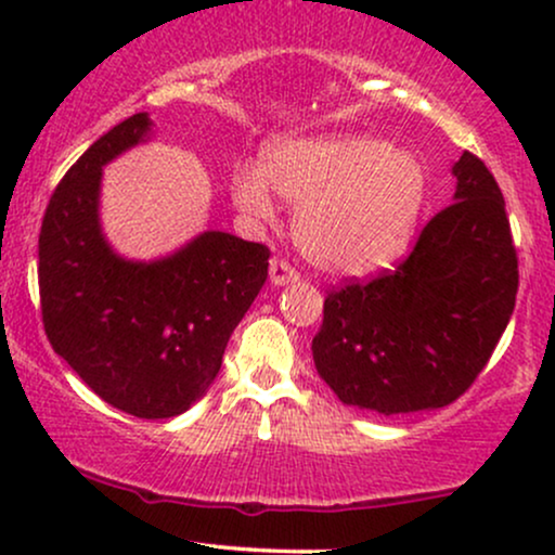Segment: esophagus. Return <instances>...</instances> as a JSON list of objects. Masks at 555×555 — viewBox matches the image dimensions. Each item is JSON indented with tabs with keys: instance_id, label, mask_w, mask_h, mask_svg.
I'll return each mask as SVG.
<instances>
[{
	"instance_id": "esophagus-1",
	"label": "esophagus",
	"mask_w": 555,
	"mask_h": 555,
	"mask_svg": "<svg viewBox=\"0 0 555 555\" xmlns=\"http://www.w3.org/2000/svg\"><path fill=\"white\" fill-rule=\"evenodd\" d=\"M269 276H271V284L273 286H284V284L297 282L299 271L292 263H286V260L273 258L271 260V269H269Z\"/></svg>"
}]
</instances>
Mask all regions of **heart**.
I'll use <instances>...</instances> for the list:
<instances>
[{
	"label": "heart",
	"mask_w": 555,
	"mask_h": 555,
	"mask_svg": "<svg viewBox=\"0 0 555 555\" xmlns=\"http://www.w3.org/2000/svg\"><path fill=\"white\" fill-rule=\"evenodd\" d=\"M297 206L295 237L318 269L365 276L393 263L425 206V171L384 138L334 132L273 145L263 164L232 171V201L256 221Z\"/></svg>",
	"instance_id": "obj_1"
}]
</instances>
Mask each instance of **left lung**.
Instances as JSON below:
<instances>
[{"label": "left lung", "instance_id": "1", "mask_svg": "<svg viewBox=\"0 0 555 555\" xmlns=\"http://www.w3.org/2000/svg\"><path fill=\"white\" fill-rule=\"evenodd\" d=\"M451 171L454 203L423 227L397 271L331 289L323 302L315 371L344 404L378 415L451 404L506 331L519 289L506 203L469 151Z\"/></svg>", "mask_w": 555, "mask_h": 555}]
</instances>
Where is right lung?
Masks as SVG:
<instances>
[{
    "label": "right lung",
    "instance_id": "add662e5",
    "mask_svg": "<svg viewBox=\"0 0 555 555\" xmlns=\"http://www.w3.org/2000/svg\"><path fill=\"white\" fill-rule=\"evenodd\" d=\"M149 132V114H132L56 184L38 234V292L49 344L91 391L127 415L167 420L214 384L271 253L203 232L162 260L119 258L99 224L101 167Z\"/></svg>",
    "mask_w": 555,
    "mask_h": 555
}]
</instances>
